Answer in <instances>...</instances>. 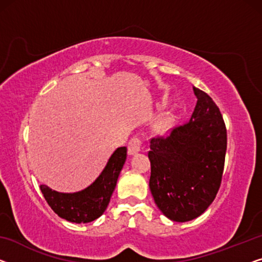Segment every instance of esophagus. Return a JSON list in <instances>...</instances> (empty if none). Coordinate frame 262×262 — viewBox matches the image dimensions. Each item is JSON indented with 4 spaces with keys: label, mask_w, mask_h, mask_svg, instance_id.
I'll list each match as a JSON object with an SVG mask.
<instances>
[{
    "label": "esophagus",
    "mask_w": 262,
    "mask_h": 262,
    "mask_svg": "<svg viewBox=\"0 0 262 262\" xmlns=\"http://www.w3.org/2000/svg\"><path fill=\"white\" fill-rule=\"evenodd\" d=\"M142 149V140L140 138H133L128 142V154L133 155Z\"/></svg>",
    "instance_id": "obj_1"
}]
</instances>
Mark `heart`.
Returning <instances> with one entry per match:
<instances>
[{
    "label": "heart",
    "instance_id": "heart-1",
    "mask_svg": "<svg viewBox=\"0 0 262 262\" xmlns=\"http://www.w3.org/2000/svg\"><path fill=\"white\" fill-rule=\"evenodd\" d=\"M171 123H173V116L167 113V114H163L161 118H160L158 127H159V129L165 130V129H167V128L170 127Z\"/></svg>",
    "mask_w": 262,
    "mask_h": 262
}]
</instances>
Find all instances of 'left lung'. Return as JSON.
Segmentation results:
<instances>
[{"label": "left lung", "instance_id": "1", "mask_svg": "<svg viewBox=\"0 0 262 262\" xmlns=\"http://www.w3.org/2000/svg\"><path fill=\"white\" fill-rule=\"evenodd\" d=\"M192 118L167 138L150 140L149 188L159 209L171 221L186 222L208 208L221 185L227 132L215 102L193 87Z\"/></svg>", "mask_w": 262, "mask_h": 262}]
</instances>
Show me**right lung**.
Listing matches in <instances>:
<instances>
[{
	"instance_id": "add662e5",
	"label": "right lung",
	"mask_w": 262,
	"mask_h": 262,
	"mask_svg": "<svg viewBox=\"0 0 262 262\" xmlns=\"http://www.w3.org/2000/svg\"><path fill=\"white\" fill-rule=\"evenodd\" d=\"M127 148L119 147L109 158L106 167L91 186L75 193H60L41 185V192L58 216L75 224H87L100 217L107 209L126 162Z\"/></svg>"
}]
</instances>
